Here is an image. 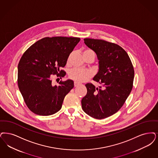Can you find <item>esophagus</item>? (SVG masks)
<instances>
[{
  "mask_svg": "<svg viewBox=\"0 0 158 158\" xmlns=\"http://www.w3.org/2000/svg\"><path fill=\"white\" fill-rule=\"evenodd\" d=\"M80 85V83H78V82H74V86H75V87H77V86L78 85Z\"/></svg>",
  "mask_w": 158,
  "mask_h": 158,
  "instance_id": "obj_1",
  "label": "esophagus"
}]
</instances>
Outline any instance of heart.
<instances>
[{
    "mask_svg": "<svg viewBox=\"0 0 158 158\" xmlns=\"http://www.w3.org/2000/svg\"><path fill=\"white\" fill-rule=\"evenodd\" d=\"M88 53H94V52L90 49H86L83 52V55ZM70 56L68 57V60L69 61ZM70 79L76 81V82H83L87 81L93 76V73L89 70L75 68L70 70L68 73Z\"/></svg>",
    "mask_w": 158,
    "mask_h": 158,
    "instance_id": "b5f03b06",
    "label": "heart"
}]
</instances>
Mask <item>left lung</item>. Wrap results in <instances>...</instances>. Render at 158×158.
<instances>
[{
    "mask_svg": "<svg viewBox=\"0 0 158 158\" xmlns=\"http://www.w3.org/2000/svg\"><path fill=\"white\" fill-rule=\"evenodd\" d=\"M84 42L99 60V72L93 79L101 86L85 85L87 94L82 98V109L94 118L105 119L116 113L131 92L133 66L127 52L118 44L89 38L84 39Z\"/></svg>",
    "mask_w": 158,
    "mask_h": 158,
    "instance_id": "left-lung-1",
    "label": "left lung"
}]
</instances>
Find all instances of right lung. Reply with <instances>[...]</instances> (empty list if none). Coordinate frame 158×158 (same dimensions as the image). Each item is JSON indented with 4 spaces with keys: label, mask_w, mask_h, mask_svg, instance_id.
Returning <instances> with one entry per match:
<instances>
[{
    "label": "right lung",
    "mask_w": 158,
    "mask_h": 158,
    "mask_svg": "<svg viewBox=\"0 0 158 158\" xmlns=\"http://www.w3.org/2000/svg\"><path fill=\"white\" fill-rule=\"evenodd\" d=\"M81 39L46 37L37 41L24 52L18 64V83L26 106L34 114L48 116L57 112L63 99L72 89V80L60 81L53 85L52 78L64 77L70 53Z\"/></svg>",
    "instance_id": "right-lung-1"
}]
</instances>
